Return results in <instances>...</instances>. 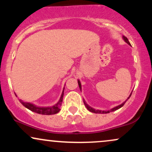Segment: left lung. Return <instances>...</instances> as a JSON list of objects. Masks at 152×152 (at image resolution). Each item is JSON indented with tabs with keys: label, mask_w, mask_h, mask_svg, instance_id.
<instances>
[{
	"label": "left lung",
	"mask_w": 152,
	"mask_h": 152,
	"mask_svg": "<svg viewBox=\"0 0 152 152\" xmlns=\"http://www.w3.org/2000/svg\"><path fill=\"white\" fill-rule=\"evenodd\" d=\"M123 38H124V41H126V42L127 43H128L129 45H131V44H130V43H129V41L128 38H127L126 37H125V36H123ZM78 86H79L80 89H81V83H80V81H78ZM131 96H132V94H130L129 97L128 99H129V98H130ZM125 102H124L123 104H121V105L117 106H116V107L113 108V109L110 110V111H101V110H96V109H93V108H91V106H89L88 105V104H86V102H85L84 100H83V103H84L85 106H86V107L87 108V109H88V111H90L91 112L96 113V114H107V113L111 112V111H116V110H117V109H120V108H121V107H122V106H123L124 105Z\"/></svg>",
	"instance_id": "left-lung-1"
}]
</instances>
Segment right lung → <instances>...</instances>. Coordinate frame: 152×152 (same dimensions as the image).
I'll return each instance as SVG.
<instances>
[{"label": "right lung", "instance_id": "1", "mask_svg": "<svg viewBox=\"0 0 152 152\" xmlns=\"http://www.w3.org/2000/svg\"><path fill=\"white\" fill-rule=\"evenodd\" d=\"M63 96H64V91H63L61 96L60 99H59L58 102L56 105L51 106V107H38V106H36L34 104H31V103L23 102L21 100H20V102L26 108L31 110V111H34L35 113L43 115H52L57 114L60 111V107L61 106L63 102Z\"/></svg>", "mask_w": 152, "mask_h": 152}]
</instances>
